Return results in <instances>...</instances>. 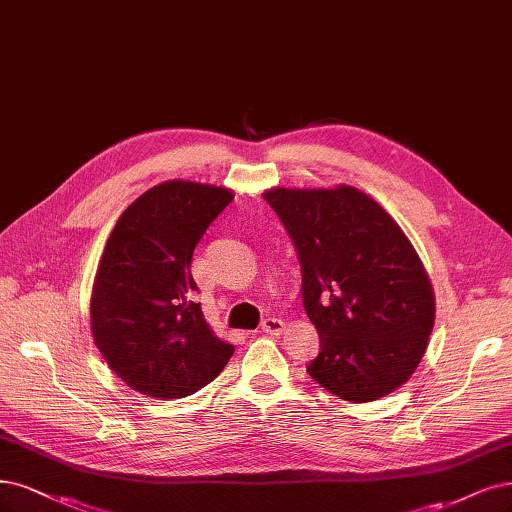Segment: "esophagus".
I'll return each mask as SVG.
<instances>
[{
    "label": "esophagus",
    "instance_id": "obj_1",
    "mask_svg": "<svg viewBox=\"0 0 512 512\" xmlns=\"http://www.w3.org/2000/svg\"><path fill=\"white\" fill-rule=\"evenodd\" d=\"M260 328L267 334H281V330L286 328V322L279 320V317H267V320H262Z\"/></svg>",
    "mask_w": 512,
    "mask_h": 512
}]
</instances>
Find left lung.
<instances>
[{
    "mask_svg": "<svg viewBox=\"0 0 512 512\" xmlns=\"http://www.w3.org/2000/svg\"><path fill=\"white\" fill-rule=\"evenodd\" d=\"M301 264L303 305L320 334L307 373L351 402L394 392L424 358L434 294L411 241L364 192H264Z\"/></svg>",
    "mask_w": 512,
    "mask_h": 512,
    "instance_id": "8db88e82",
    "label": "left lung"
}]
</instances>
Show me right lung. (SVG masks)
Returning <instances> with one entry per match:
<instances>
[{
  "instance_id": "obj_1",
  "label": "right lung",
  "mask_w": 512,
  "mask_h": 512,
  "mask_svg": "<svg viewBox=\"0 0 512 512\" xmlns=\"http://www.w3.org/2000/svg\"><path fill=\"white\" fill-rule=\"evenodd\" d=\"M231 190L165 182L118 218L99 262L93 337L114 373L152 398H184L214 381L235 347L207 326L190 273L192 252Z\"/></svg>"
}]
</instances>
